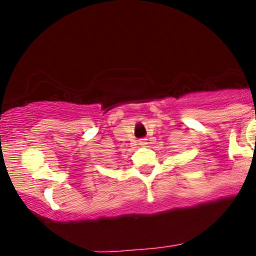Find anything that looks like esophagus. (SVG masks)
Segmentation results:
<instances>
[{
    "instance_id": "obj_1",
    "label": "esophagus",
    "mask_w": 256,
    "mask_h": 256,
    "mask_svg": "<svg viewBox=\"0 0 256 256\" xmlns=\"http://www.w3.org/2000/svg\"><path fill=\"white\" fill-rule=\"evenodd\" d=\"M140 144H141V146H146V144H147V141L146 140H140Z\"/></svg>"
}]
</instances>
